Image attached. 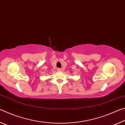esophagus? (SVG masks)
<instances>
[{"instance_id": "1", "label": "esophagus", "mask_w": 125, "mask_h": 125, "mask_svg": "<svg viewBox=\"0 0 125 125\" xmlns=\"http://www.w3.org/2000/svg\"><path fill=\"white\" fill-rule=\"evenodd\" d=\"M61 71H62V70H61V69H60V68H58V71H59V72H61Z\"/></svg>"}]
</instances>
